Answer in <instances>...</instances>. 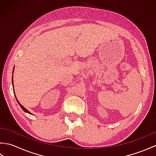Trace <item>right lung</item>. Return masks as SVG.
I'll return each mask as SVG.
<instances>
[{"label":"right lung","instance_id":"1","mask_svg":"<svg viewBox=\"0 0 156 156\" xmlns=\"http://www.w3.org/2000/svg\"><path fill=\"white\" fill-rule=\"evenodd\" d=\"M13 72H14V69H13ZM12 77H13V76H12ZM12 79H13V78H12ZM12 82H13V80H12ZM14 92H15V91H14ZM16 101H17V102H18V103H19V105L20 106H21V107L22 108V109H23V111H24L25 112H28V113H31V112H29V111L27 110V109H26V108H25L24 107H23V105H21V103H20V102H19L18 101V100H17V99H16Z\"/></svg>","mask_w":156,"mask_h":156}]
</instances>
